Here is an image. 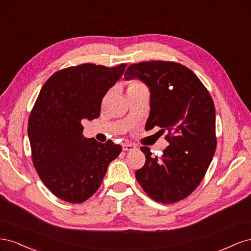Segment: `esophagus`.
Returning <instances> with one entry per match:
<instances>
[{
  "label": "esophagus",
  "instance_id": "34e87169",
  "mask_svg": "<svg viewBox=\"0 0 251 251\" xmlns=\"http://www.w3.org/2000/svg\"><path fill=\"white\" fill-rule=\"evenodd\" d=\"M135 149H136V147L134 146V144H132V143H125V144H123V150L124 151H133Z\"/></svg>",
  "mask_w": 251,
  "mask_h": 251
}]
</instances>
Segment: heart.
<instances>
[{
	"mask_svg": "<svg viewBox=\"0 0 251 251\" xmlns=\"http://www.w3.org/2000/svg\"><path fill=\"white\" fill-rule=\"evenodd\" d=\"M144 90H148V88L141 80L133 79L128 82L126 91L127 93H130V92H137V91H144Z\"/></svg>",
	"mask_w": 251,
	"mask_h": 251,
	"instance_id": "obj_1",
	"label": "heart"
}]
</instances>
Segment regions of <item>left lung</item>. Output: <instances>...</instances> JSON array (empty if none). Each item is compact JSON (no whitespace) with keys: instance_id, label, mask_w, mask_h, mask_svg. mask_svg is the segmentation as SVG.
<instances>
[{"instance_id":"left-lung-1","label":"left lung","mask_w":251,"mask_h":251,"mask_svg":"<svg viewBox=\"0 0 251 251\" xmlns=\"http://www.w3.org/2000/svg\"><path fill=\"white\" fill-rule=\"evenodd\" d=\"M126 79L139 78L150 88L151 112L146 130L160 127L170 146L161 157L140 150L146 163L136 179L151 199L170 204L186 198L204 178L217 148L216 110L197 75L175 62L153 60L127 67Z\"/></svg>"}]
</instances>
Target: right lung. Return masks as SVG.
<instances>
[{"label":"right lung","instance_id":"obj_1","mask_svg":"<svg viewBox=\"0 0 251 251\" xmlns=\"http://www.w3.org/2000/svg\"><path fill=\"white\" fill-rule=\"evenodd\" d=\"M126 64H82L55 72L43 86L28 120L36 173L57 198L88 200L100 188L108 166L123 148L82 136V119L100 115L101 100L123 76Z\"/></svg>","mask_w":251,"mask_h":251}]
</instances>
